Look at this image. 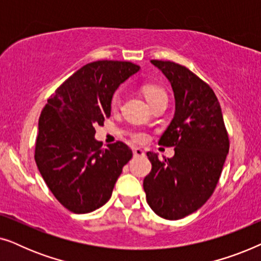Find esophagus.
<instances>
[{
  "label": "esophagus",
  "instance_id": "obj_1",
  "mask_svg": "<svg viewBox=\"0 0 261 261\" xmlns=\"http://www.w3.org/2000/svg\"><path fill=\"white\" fill-rule=\"evenodd\" d=\"M133 154H134V156H144L145 152H144V149H141L140 147H135L133 149Z\"/></svg>",
  "mask_w": 261,
  "mask_h": 261
}]
</instances>
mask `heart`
<instances>
[{"label":"heart","mask_w":261,"mask_h":261,"mask_svg":"<svg viewBox=\"0 0 261 261\" xmlns=\"http://www.w3.org/2000/svg\"><path fill=\"white\" fill-rule=\"evenodd\" d=\"M144 94L146 96V98H147L148 103H151L159 98H166L165 91H164L160 87H158V85H146V87H144ZM117 106H119V95L116 94V95H114V97L112 99V107L113 108H116ZM133 138L135 141L142 142L146 140V134L135 133L133 135Z\"/></svg>","instance_id":"1"}]
</instances>
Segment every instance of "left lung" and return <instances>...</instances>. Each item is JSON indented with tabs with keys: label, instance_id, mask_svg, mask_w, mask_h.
<instances>
[{
	"label": "left lung",
	"instance_id": "8db88e82",
	"mask_svg": "<svg viewBox=\"0 0 261 261\" xmlns=\"http://www.w3.org/2000/svg\"><path fill=\"white\" fill-rule=\"evenodd\" d=\"M172 88L176 110L159 144L174 146L163 162L147 152L152 170L144 179L146 199L166 220L190 215L215 190L229 151L222 110L213 89L194 72L173 62L151 60Z\"/></svg>",
	"mask_w": 261,
	"mask_h": 261
}]
</instances>
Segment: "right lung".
I'll list each match as a JSON object with an SVG mask.
<instances>
[{"label": "right lung", "mask_w": 261, "mask_h": 261, "mask_svg": "<svg viewBox=\"0 0 261 261\" xmlns=\"http://www.w3.org/2000/svg\"><path fill=\"white\" fill-rule=\"evenodd\" d=\"M139 70L129 62L89 63L64 82L42 109L35 163L49 190L70 212L85 214L106 204L133 155L121 141L102 148L95 126L110 116L117 88Z\"/></svg>", "instance_id": "obj_1"}]
</instances>
